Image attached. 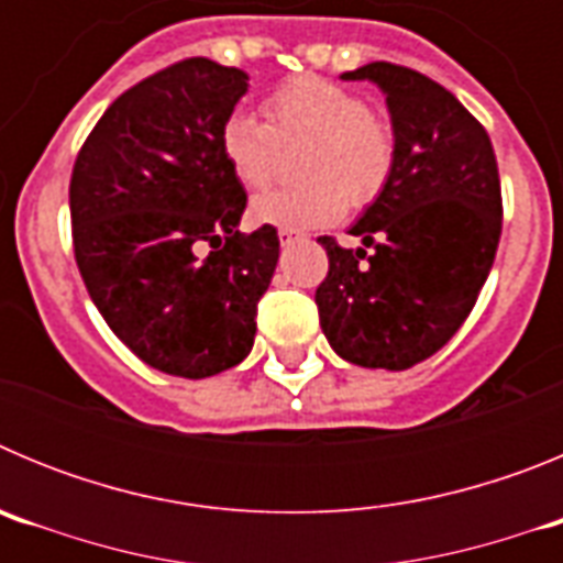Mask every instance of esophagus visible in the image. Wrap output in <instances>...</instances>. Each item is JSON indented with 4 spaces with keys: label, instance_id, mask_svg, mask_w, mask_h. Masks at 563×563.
Wrapping results in <instances>:
<instances>
[{
    "label": "esophagus",
    "instance_id": "obj_1",
    "mask_svg": "<svg viewBox=\"0 0 563 563\" xmlns=\"http://www.w3.org/2000/svg\"><path fill=\"white\" fill-rule=\"evenodd\" d=\"M296 239H298V233H296V231H278V242H282V247L292 245V242H296Z\"/></svg>",
    "mask_w": 563,
    "mask_h": 563
}]
</instances>
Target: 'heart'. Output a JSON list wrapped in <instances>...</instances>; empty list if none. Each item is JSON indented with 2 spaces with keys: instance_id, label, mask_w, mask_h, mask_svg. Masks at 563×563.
<instances>
[{
  "instance_id": "1",
  "label": "heart",
  "mask_w": 563,
  "mask_h": 563,
  "mask_svg": "<svg viewBox=\"0 0 563 563\" xmlns=\"http://www.w3.org/2000/svg\"><path fill=\"white\" fill-rule=\"evenodd\" d=\"M267 121L233 109L220 129V148L233 177L247 188H265L276 174L282 146L307 143L298 188L262 194L251 220L282 231H312L338 222L352 202H369L391 172L395 143L389 129L369 114L357 92L318 76L285 81L267 98Z\"/></svg>"
}]
</instances>
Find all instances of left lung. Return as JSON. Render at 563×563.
Returning a JSON list of instances; mask_svg holds the SVG:
<instances>
[{"mask_svg": "<svg viewBox=\"0 0 563 563\" xmlns=\"http://www.w3.org/2000/svg\"><path fill=\"white\" fill-rule=\"evenodd\" d=\"M341 78L386 96L395 157L350 228L361 247L318 239L330 256L318 316L343 361L402 372L442 350L474 310L499 247V168L482 123L422 73L375 62Z\"/></svg>", "mask_w": 563, "mask_h": 563, "instance_id": "left-lung-1", "label": "left lung"}]
</instances>
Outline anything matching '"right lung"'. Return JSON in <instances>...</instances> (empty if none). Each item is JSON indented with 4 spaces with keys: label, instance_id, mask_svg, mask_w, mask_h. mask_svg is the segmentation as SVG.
I'll use <instances>...</instances> for the list:
<instances>
[{
    "label": "right lung",
    "instance_id": "right-lung-1",
    "mask_svg": "<svg viewBox=\"0 0 563 563\" xmlns=\"http://www.w3.org/2000/svg\"><path fill=\"white\" fill-rule=\"evenodd\" d=\"M245 69L186 58L103 112L69 180L76 262L109 330L152 369L220 375L245 361L278 265L276 228L239 231L245 188L220 129Z\"/></svg>",
    "mask_w": 563,
    "mask_h": 563
}]
</instances>
